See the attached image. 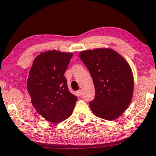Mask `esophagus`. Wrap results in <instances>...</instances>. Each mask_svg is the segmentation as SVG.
Instances as JSON below:
<instances>
[{"mask_svg": "<svg viewBox=\"0 0 156 156\" xmlns=\"http://www.w3.org/2000/svg\"><path fill=\"white\" fill-rule=\"evenodd\" d=\"M76 93H77V94L80 97V96L82 95V90H79V91H77V92H76Z\"/></svg>", "mask_w": 156, "mask_h": 156, "instance_id": "1", "label": "esophagus"}]
</instances>
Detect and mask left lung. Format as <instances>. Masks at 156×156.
<instances>
[{
  "mask_svg": "<svg viewBox=\"0 0 156 156\" xmlns=\"http://www.w3.org/2000/svg\"><path fill=\"white\" fill-rule=\"evenodd\" d=\"M79 56L88 68L94 85V99L89 103L91 112L108 121L119 118L133 97V75L129 63L110 48L82 51Z\"/></svg>",
  "mask_w": 156,
  "mask_h": 156,
  "instance_id": "8db88e82",
  "label": "left lung"
}]
</instances>
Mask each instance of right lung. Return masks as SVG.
Returning a JSON list of instances; mask_svg holds the SVG:
<instances>
[{
  "instance_id": "1",
  "label": "right lung",
  "mask_w": 156,
  "mask_h": 156,
  "mask_svg": "<svg viewBox=\"0 0 156 156\" xmlns=\"http://www.w3.org/2000/svg\"><path fill=\"white\" fill-rule=\"evenodd\" d=\"M73 54L55 50L34 59L27 80L31 103L51 123L61 122L72 114L77 97L69 92L65 74Z\"/></svg>"
}]
</instances>
